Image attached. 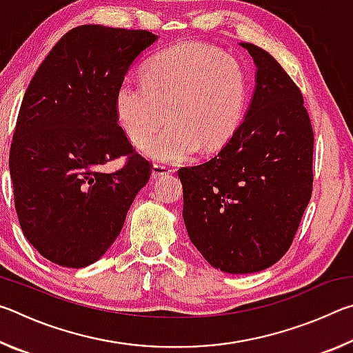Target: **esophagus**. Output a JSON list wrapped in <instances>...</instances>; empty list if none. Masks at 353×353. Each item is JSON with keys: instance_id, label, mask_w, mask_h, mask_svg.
Instances as JSON below:
<instances>
[{"instance_id": "obj_1", "label": "esophagus", "mask_w": 353, "mask_h": 353, "mask_svg": "<svg viewBox=\"0 0 353 353\" xmlns=\"http://www.w3.org/2000/svg\"><path fill=\"white\" fill-rule=\"evenodd\" d=\"M171 172H172V170H171V168H168V166H165V165H159V163H155V165L152 166L151 176H152V179H159V177H162V176H166V174H171Z\"/></svg>"}]
</instances>
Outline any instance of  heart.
I'll return each mask as SVG.
<instances>
[{
    "label": "heart",
    "mask_w": 353,
    "mask_h": 353,
    "mask_svg": "<svg viewBox=\"0 0 353 353\" xmlns=\"http://www.w3.org/2000/svg\"><path fill=\"white\" fill-rule=\"evenodd\" d=\"M248 93V74L234 56L185 41L152 57L143 68V83H119L115 115L134 143L145 141L168 118L170 126L141 152L157 162L181 163L199 149L216 151L232 139Z\"/></svg>",
    "instance_id": "1"
}]
</instances>
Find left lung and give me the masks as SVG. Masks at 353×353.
I'll list each match as a JSON object with an SVG mask.
<instances>
[{"label": "left lung", "instance_id": "1", "mask_svg": "<svg viewBox=\"0 0 353 353\" xmlns=\"http://www.w3.org/2000/svg\"><path fill=\"white\" fill-rule=\"evenodd\" d=\"M254 59L246 117L208 162L179 170L188 236L213 268L250 274L290 249L313 188V129L299 87L270 52Z\"/></svg>", "mask_w": 353, "mask_h": 353}]
</instances>
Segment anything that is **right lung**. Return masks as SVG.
I'll use <instances>...</instances> for the list:
<instances>
[{
	"mask_svg": "<svg viewBox=\"0 0 353 353\" xmlns=\"http://www.w3.org/2000/svg\"><path fill=\"white\" fill-rule=\"evenodd\" d=\"M159 35L83 25L71 29L35 71L10 145L15 210L28 241L56 265L99 260L126 221L151 165L115 115V92ZM128 155L123 169L100 170Z\"/></svg>",
	"mask_w": 353,
	"mask_h": 353,
	"instance_id": "right-lung-1",
	"label": "right lung"
}]
</instances>
